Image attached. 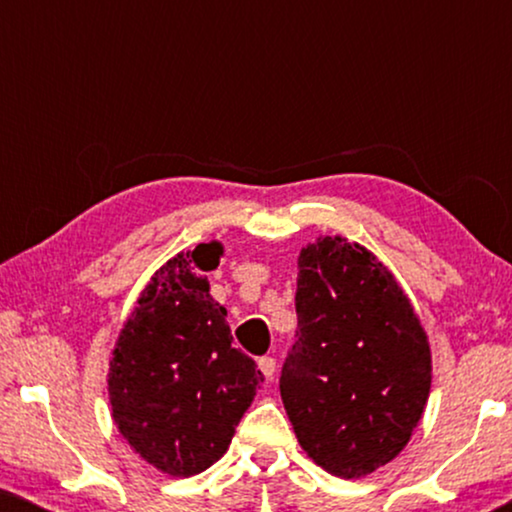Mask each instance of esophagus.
Instances as JSON below:
<instances>
[{
	"instance_id": "1",
	"label": "esophagus",
	"mask_w": 512,
	"mask_h": 512,
	"mask_svg": "<svg viewBox=\"0 0 512 512\" xmlns=\"http://www.w3.org/2000/svg\"><path fill=\"white\" fill-rule=\"evenodd\" d=\"M275 368H277V361L272 359V356H261V359H258V370H261L265 380H272V375H275Z\"/></svg>"
}]
</instances>
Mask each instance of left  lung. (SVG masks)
I'll list each match as a JSON object with an SVG mask.
<instances>
[{"instance_id":"left-lung-1","label":"left lung","mask_w":512,"mask_h":512,"mask_svg":"<svg viewBox=\"0 0 512 512\" xmlns=\"http://www.w3.org/2000/svg\"><path fill=\"white\" fill-rule=\"evenodd\" d=\"M298 331L279 391L314 464L352 480L398 457L424 415L431 347L373 251L326 235L300 249Z\"/></svg>"}]
</instances>
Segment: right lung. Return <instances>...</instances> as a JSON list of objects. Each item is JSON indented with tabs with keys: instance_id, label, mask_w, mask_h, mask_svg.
I'll return each mask as SVG.
<instances>
[{
	"instance_id": "add662e5",
	"label": "right lung",
	"mask_w": 512,
	"mask_h": 512,
	"mask_svg": "<svg viewBox=\"0 0 512 512\" xmlns=\"http://www.w3.org/2000/svg\"><path fill=\"white\" fill-rule=\"evenodd\" d=\"M221 242L179 251L146 284L109 361L111 417L158 471L191 478L226 454L263 375L233 347L207 272Z\"/></svg>"
}]
</instances>
